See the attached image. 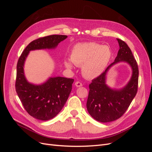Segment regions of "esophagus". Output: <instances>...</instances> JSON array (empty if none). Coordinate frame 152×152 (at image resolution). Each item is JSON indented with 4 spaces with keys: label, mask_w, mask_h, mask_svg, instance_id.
Here are the masks:
<instances>
[{
    "label": "esophagus",
    "mask_w": 152,
    "mask_h": 152,
    "mask_svg": "<svg viewBox=\"0 0 152 152\" xmlns=\"http://www.w3.org/2000/svg\"><path fill=\"white\" fill-rule=\"evenodd\" d=\"M75 86H76V87H79L82 86V82H79V81H77V82H76L75 83Z\"/></svg>",
    "instance_id": "1"
}]
</instances>
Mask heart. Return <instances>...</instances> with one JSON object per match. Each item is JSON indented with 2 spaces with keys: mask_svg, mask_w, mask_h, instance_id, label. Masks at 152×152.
Masks as SVG:
<instances>
[{
  "mask_svg": "<svg viewBox=\"0 0 152 152\" xmlns=\"http://www.w3.org/2000/svg\"><path fill=\"white\" fill-rule=\"evenodd\" d=\"M112 50L108 45L96 42L77 44L72 49L70 59L77 66H82V73L87 79H94L102 74L112 58ZM65 65L72 68L70 61H65Z\"/></svg>",
  "mask_w": 152,
  "mask_h": 152,
  "instance_id": "b5f03b06",
  "label": "heart"
}]
</instances>
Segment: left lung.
<instances>
[{"mask_svg": "<svg viewBox=\"0 0 152 152\" xmlns=\"http://www.w3.org/2000/svg\"><path fill=\"white\" fill-rule=\"evenodd\" d=\"M120 46L117 56L102 74L92 80L86 107L89 113L95 120L109 122L121 117L134 99L138 87L139 70L137 63L127 44L117 39ZM120 61H126L132 66L133 75L124 88L117 91L111 90L105 84V73L109 67Z\"/></svg>", "mask_w": 152, "mask_h": 152, "instance_id": "8db88e82", "label": "left lung"}]
</instances>
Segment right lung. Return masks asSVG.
Masks as SVG:
<instances>
[{"mask_svg":"<svg viewBox=\"0 0 152 152\" xmlns=\"http://www.w3.org/2000/svg\"><path fill=\"white\" fill-rule=\"evenodd\" d=\"M66 38L64 35H51L34 40L25 48L18 61L16 91L27 113L38 120L48 121L57 115L71 93L74 79L57 77L50 78L40 86L30 84L24 75L25 60L30 50L54 48Z\"/></svg>","mask_w":152,"mask_h":152,"instance_id":"obj_1","label":"right lung"}]
</instances>
